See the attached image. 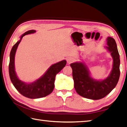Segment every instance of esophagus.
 <instances>
[{
	"label": "esophagus",
	"mask_w": 127,
	"mask_h": 127,
	"mask_svg": "<svg viewBox=\"0 0 127 127\" xmlns=\"http://www.w3.org/2000/svg\"><path fill=\"white\" fill-rule=\"evenodd\" d=\"M66 61H67V63L69 64H70L71 63H73V62H74V59L73 58H71V57H69L66 59Z\"/></svg>",
	"instance_id": "1"
}]
</instances>
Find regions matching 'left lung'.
Wrapping results in <instances>:
<instances>
[{"mask_svg":"<svg viewBox=\"0 0 127 127\" xmlns=\"http://www.w3.org/2000/svg\"><path fill=\"white\" fill-rule=\"evenodd\" d=\"M107 47L105 48L110 53L113 63L109 75L103 80H96L91 77L87 65L83 62L70 64L73 70L74 88L77 93L84 98L90 99H100L108 95L116 86L120 76V58L116 41L108 36Z\"/></svg>","mask_w":127,"mask_h":127,"instance_id":"left-lung-1","label":"left lung"}]
</instances>
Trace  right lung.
<instances>
[{"label":"right lung","mask_w":127,"mask_h":127,"mask_svg":"<svg viewBox=\"0 0 127 127\" xmlns=\"http://www.w3.org/2000/svg\"><path fill=\"white\" fill-rule=\"evenodd\" d=\"M35 32L36 31L34 30H31L22 34L20 40L11 48L9 65V76L13 86L22 95L31 99L43 98L51 93L54 88V81L57 74L58 73L66 64L65 60H63L53 64L40 78L30 83L23 82L18 78L15 70L14 64L15 56L17 48L24 35Z\"/></svg>","instance_id":"obj_1"}]
</instances>
